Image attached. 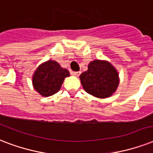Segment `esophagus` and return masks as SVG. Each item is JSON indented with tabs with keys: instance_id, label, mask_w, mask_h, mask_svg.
<instances>
[{
	"instance_id": "obj_1",
	"label": "esophagus",
	"mask_w": 153,
	"mask_h": 153,
	"mask_svg": "<svg viewBox=\"0 0 153 153\" xmlns=\"http://www.w3.org/2000/svg\"><path fill=\"white\" fill-rule=\"evenodd\" d=\"M80 74V72H73V75L76 76H79Z\"/></svg>"
}]
</instances>
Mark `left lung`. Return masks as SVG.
Segmentation results:
<instances>
[{"mask_svg":"<svg viewBox=\"0 0 153 153\" xmlns=\"http://www.w3.org/2000/svg\"><path fill=\"white\" fill-rule=\"evenodd\" d=\"M80 82L88 93L96 97H108L119 85L116 68L107 61L96 60L90 62L88 70L80 76Z\"/></svg>","mask_w":153,"mask_h":153,"instance_id":"8db88e82","label":"left lung"}]
</instances>
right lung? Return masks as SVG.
<instances>
[{"instance_id": "1", "label": "right lung", "mask_w": 153, "mask_h": 153, "mask_svg": "<svg viewBox=\"0 0 153 153\" xmlns=\"http://www.w3.org/2000/svg\"><path fill=\"white\" fill-rule=\"evenodd\" d=\"M68 76V71L61 68L57 62L48 60L37 68L33 76V84L41 95L48 97L57 93Z\"/></svg>"}]
</instances>
